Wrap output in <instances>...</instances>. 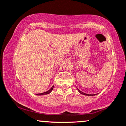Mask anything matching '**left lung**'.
I'll return each mask as SVG.
<instances>
[{
	"mask_svg": "<svg viewBox=\"0 0 126 126\" xmlns=\"http://www.w3.org/2000/svg\"><path fill=\"white\" fill-rule=\"evenodd\" d=\"M78 91H79V92L80 93V94H83V95H89V96H93V95H95V94H86V93H83V92H81V91L80 90H79L78 89Z\"/></svg>",
	"mask_w": 126,
	"mask_h": 126,
	"instance_id": "left-lung-1",
	"label": "left lung"
}]
</instances>
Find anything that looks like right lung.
<instances>
[{
  "mask_svg": "<svg viewBox=\"0 0 126 126\" xmlns=\"http://www.w3.org/2000/svg\"><path fill=\"white\" fill-rule=\"evenodd\" d=\"M53 87L54 86H53L51 89H50L49 90H48L47 91H46V92H44V93H39V94H36V95H46V94H48L49 93H50L51 92V91L53 90Z\"/></svg>",
  "mask_w": 126,
  "mask_h": 126,
  "instance_id": "add662e5",
  "label": "right lung"
}]
</instances>
